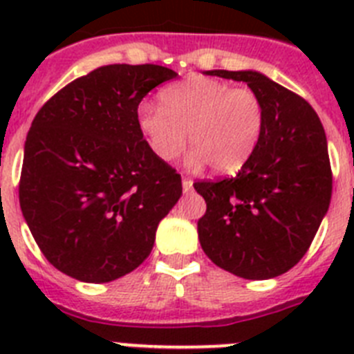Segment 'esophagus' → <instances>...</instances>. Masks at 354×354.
Returning <instances> with one entry per match:
<instances>
[{
	"label": "esophagus",
	"mask_w": 354,
	"mask_h": 354,
	"mask_svg": "<svg viewBox=\"0 0 354 354\" xmlns=\"http://www.w3.org/2000/svg\"><path fill=\"white\" fill-rule=\"evenodd\" d=\"M192 187H193V180L189 179V177H183V189H184V193L192 192Z\"/></svg>",
	"instance_id": "1"
}]
</instances>
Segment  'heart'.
Wrapping results in <instances>:
<instances>
[{
  "instance_id": "obj_1",
  "label": "heart",
  "mask_w": 354,
  "mask_h": 354,
  "mask_svg": "<svg viewBox=\"0 0 354 354\" xmlns=\"http://www.w3.org/2000/svg\"><path fill=\"white\" fill-rule=\"evenodd\" d=\"M159 104L143 101L136 124L152 154L174 161L186 140L193 147L189 165L207 162L214 174H236L255 154L266 127L264 102L246 86L192 76L161 90ZM188 136H185V133Z\"/></svg>"
}]
</instances>
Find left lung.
<instances>
[{"instance_id":"8db88e82","label":"left lung","mask_w":354,"mask_h":354,"mask_svg":"<svg viewBox=\"0 0 354 354\" xmlns=\"http://www.w3.org/2000/svg\"><path fill=\"white\" fill-rule=\"evenodd\" d=\"M243 81L264 102L266 127L236 177L195 183L207 211L202 250L221 270L268 280L298 264L330 207L331 167L323 124L303 97L255 71H209Z\"/></svg>"}]
</instances>
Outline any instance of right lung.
Here are the masks:
<instances>
[{"label":"right lung","instance_id":"obj_1","mask_svg":"<svg viewBox=\"0 0 354 354\" xmlns=\"http://www.w3.org/2000/svg\"><path fill=\"white\" fill-rule=\"evenodd\" d=\"M175 76L161 65H104L55 93L31 122L19 204L40 252L62 273L111 282L152 252L183 183L152 154L136 109Z\"/></svg>","mask_w":354,"mask_h":354}]
</instances>
